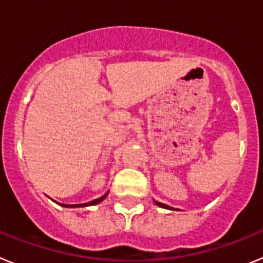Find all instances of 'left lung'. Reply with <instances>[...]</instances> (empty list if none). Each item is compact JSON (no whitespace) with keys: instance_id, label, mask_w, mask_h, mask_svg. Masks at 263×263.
Segmentation results:
<instances>
[{"instance_id":"8db88e82","label":"left lung","mask_w":263,"mask_h":263,"mask_svg":"<svg viewBox=\"0 0 263 263\" xmlns=\"http://www.w3.org/2000/svg\"><path fill=\"white\" fill-rule=\"evenodd\" d=\"M154 203L157 204V205H159L160 208H166V210H171V206L166 205V204H163V203H159V201H154Z\"/></svg>"}]
</instances>
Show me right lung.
Here are the masks:
<instances>
[{"label":"right lung","mask_w":263,"mask_h":263,"mask_svg":"<svg viewBox=\"0 0 263 263\" xmlns=\"http://www.w3.org/2000/svg\"><path fill=\"white\" fill-rule=\"evenodd\" d=\"M108 196V192H106L105 195H104V196H101V197H99V199H96V200H92V201H89V203H84V204H62L63 206H69V208H78V206H88V205H96V204H99V203H101V201L104 200V199H105V197Z\"/></svg>","instance_id":"1"}]
</instances>
